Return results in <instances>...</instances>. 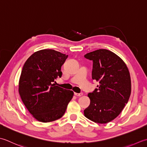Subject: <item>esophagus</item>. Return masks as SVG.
Returning <instances> with one entry per match:
<instances>
[{"label":"esophagus","instance_id":"obj_1","mask_svg":"<svg viewBox=\"0 0 147 147\" xmlns=\"http://www.w3.org/2000/svg\"><path fill=\"white\" fill-rule=\"evenodd\" d=\"M74 94L77 96H81L83 95L82 92H80V93H77V92H74Z\"/></svg>","mask_w":147,"mask_h":147}]
</instances>
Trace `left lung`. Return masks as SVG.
<instances>
[{
	"mask_svg": "<svg viewBox=\"0 0 147 147\" xmlns=\"http://www.w3.org/2000/svg\"><path fill=\"white\" fill-rule=\"evenodd\" d=\"M93 62L92 79L99 84L88 94L90 105L86 117L99 124L115 119L127 103L131 92L129 71L124 61L109 50L100 49L84 55Z\"/></svg>",
	"mask_w": 147,
	"mask_h": 147,
	"instance_id": "1",
	"label": "left lung"
}]
</instances>
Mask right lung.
I'll return each instance as SVG.
<instances>
[{
  "mask_svg": "<svg viewBox=\"0 0 147 147\" xmlns=\"http://www.w3.org/2000/svg\"><path fill=\"white\" fill-rule=\"evenodd\" d=\"M68 55L53 49L34 53L24 64L19 80V94L32 116L42 122H49L64 115L74 92L57 86L61 66Z\"/></svg>",
  "mask_w": 147,
  "mask_h": 147,
  "instance_id": "1",
  "label": "right lung"
}]
</instances>
